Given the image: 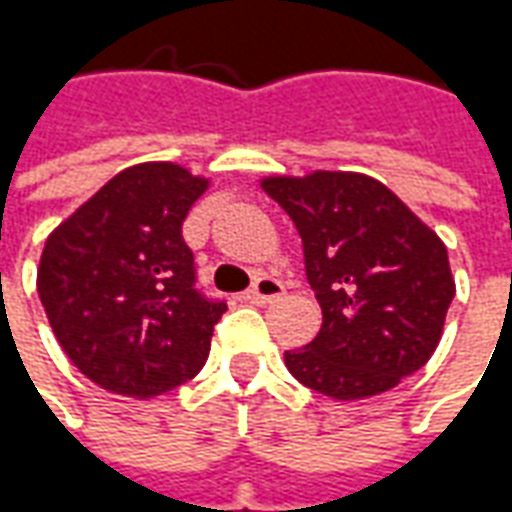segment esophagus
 I'll return each instance as SVG.
<instances>
[{"instance_id": "1", "label": "esophagus", "mask_w": 512, "mask_h": 512, "mask_svg": "<svg viewBox=\"0 0 512 512\" xmlns=\"http://www.w3.org/2000/svg\"><path fill=\"white\" fill-rule=\"evenodd\" d=\"M285 293L282 288V282L274 277H260L255 279V285L246 290L244 293V301H252V304H268V301L279 299Z\"/></svg>"}]
</instances>
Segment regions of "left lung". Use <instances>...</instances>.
Listing matches in <instances>:
<instances>
[{"mask_svg": "<svg viewBox=\"0 0 512 512\" xmlns=\"http://www.w3.org/2000/svg\"><path fill=\"white\" fill-rule=\"evenodd\" d=\"M260 186L296 224L323 312L315 340L285 351L293 378L334 400H362L417 373L455 296L439 235L362 172L271 175Z\"/></svg>", "mask_w": 512, "mask_h": 512, "instance_id": "1", "label": "left lung"}]
</instances>
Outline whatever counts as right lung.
<instances>
[{
    "label": "right lung",
    "instance_id": "obj_1",
    "mask_svg": "<svg viewBox=\"0 0 512 512\" xmlns=\"http://www.w3.org/2000/svg\"><path fill=\"white\" fill-rule=\"evenodd\" d=\"M208 183L172 161L134 164L46 238L40 304L68 359L106 392L164 395L208 359L227 307L194 290L180 233Z\"/></svg>",
    "mask_w": 512,
    "mask_h": 512
}]
</instances>
